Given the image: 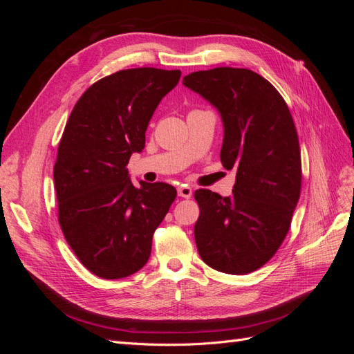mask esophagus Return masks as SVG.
Returning <instances> with one entry per match:
<instances>
[{
  "label": "esophagus",
  "instance_id": "obj_1",
  "mask_svg": "<svg viewBox=\"0 0 354 354\" xmlns=\"http://www.w3.org/2000/svg\"><path fill=\"white\" fill-rule=\"evenodd\" d=\"M177 192H178V196H180V198H186V199H189V198L192 196V194H194V192H192V187L187 186V185L178 186Z\"/></svg>",
  "mask_w": 354,
  "mask_h": 354
}]
</instances>
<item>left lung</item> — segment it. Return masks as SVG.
<instances>
[{
  "label": "left lung",
  "mask_w": 354,
  "mask_h": 354,
  "mask_svg": "<svg viewBox=\"0 0 354 354\" xmlns=\"http://www.w3.org/2000/svg\"><path fill=\"white\" fill-rule=\"evenodd\" d=\"M183 85L220 112L230 196L199 189L195 241L203 263L229 274L260 269L279 250L301 192V152L291 112L261 75L243 68L192 72Z\"/></svg>",
  "instance_id": "1"
}]
</instances>
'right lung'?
Masks as SVG:
<instances>
[{
    "label": "right lung",
    "mask_w": 354,
    "mask_h": 354,
    "mask_svg": "<svg viewBox=\"0 0 354 354\" xmlns=\"http://www.w3.org/2000/svg\"><path fill=\"white\" fill-rule=\"evenodd\" d=\"M181 72L136 68L94 82L73 106L55 164L59 223L75 255L102 279L138 272L156 227L177 196L167 183H131L149 121Z\"/></svg>",
    "instance_id": "obj_1"
}]
</instances>
